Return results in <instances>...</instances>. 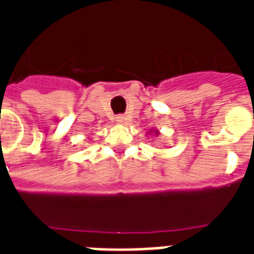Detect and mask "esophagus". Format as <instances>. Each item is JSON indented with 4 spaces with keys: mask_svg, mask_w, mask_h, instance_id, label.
Returning <instances> with one entry per match:
<instances>
[{
    "mask_svg": "<svg viewBox=\"0 0 254 254\" xmlns=\"http://www.w3.org/2000/svg\"><path fill=\"white\" fill-rule=\"evenodd\" d=\"M116 121L118 122V124H125V122H127V117L125 116L116 117Z\"/></svg>",
    "mask_w": 254,
    "mask_h": 254,
    "instance_id": "34e87169",
    "label": "esophagus"
}]
</instances>
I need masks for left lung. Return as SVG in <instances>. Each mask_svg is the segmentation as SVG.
I'll return each mask as SVG.
<instances>
[{
    "label": "left lung",
    "instance_id": "1",
    "mask_svg": "<svg viewBox=\"0 0 254 254\" xmlns=\"http://www.w3.org/2000/svg\"><path fill=\"white\" fill-rule=\"evenodd\" d=\"M151 132L155 133V136H159V130H156V129H155V130H154V129H151L148 133H151Z\"/></svg>",
    "mask_w": 254,
    "mask_h": 254
}]
</instances>
